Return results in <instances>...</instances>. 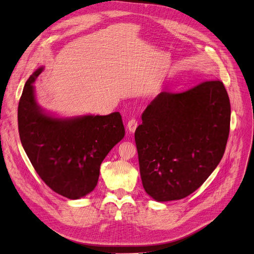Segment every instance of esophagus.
<instances>
[{"instance_id": "obj_1", "label": "esophagus", "mask_w": 254, "mask_h": 254, "mask_svg": "<svg viewBox=\"0 0 254 254\" xmlns=\"http://www.w3.org/2000/svg\"><path fill=\"white\" fill-rule=\"evenodd\" d=\"M137 125H138V123L135 119H130L127 123V130L130 133H133L135 129L137 128Z\"/></svg>"}]
</instances>
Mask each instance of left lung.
<instances>
[{
  "label": "left lung",
  "instance_id": "1",
  "mask_svg": "<svg viewBox=\"0 0 254 254\" xmlns=\"http://www.w3.org/2000/svg\"><path fill=\"white\" fill-rule=\"evenodd\" d=\"M141 120L134 137L143 187L158 202L179 200L203 185L224 154L228 94L220 80L184 93L161 92Z\"/></svg>",
  "mask_w": 254,
  "mask_h": 254
}]
</instances>
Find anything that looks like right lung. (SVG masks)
Masks as SVG:
<instances>
[{"mask_svg":"<svg viewBox=\"0 0 254 254\" xmlns=\"http://www.w3.org/2000/svg\"><path fill=\"white\" fill-rule=\"evenodd\" d=\"M37 68L24 86L17 109L21 143L36 173L57 194L79 199L94 190L100 166L125 135L120 113L108 116L55 118L39 107L33 83Z\"/></svg>","mask_w":254,"mask_h":254,"instance_id":"1","label":"right lung"}]
</instances>
